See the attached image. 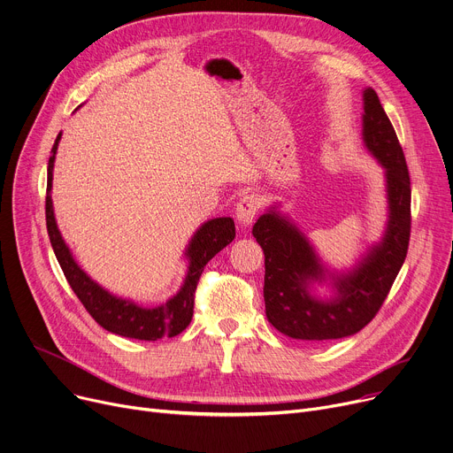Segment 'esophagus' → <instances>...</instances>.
Here are the masks:
<instances>
[{
	"label": "esophagus",
	"instance_id": "esophagus-1",
	"mask_svg": "<svg viewBox=\"0 0 453 453\" xmlns=\"http://www.w3.org/2000/svg\"><path fill=\"white\" fill-rule=\"evenodd\" d=\"M260 202L257 195H243L236 203V220L242 227H250L257 217Z\"/></svg>",
	"mask_w": 453,
	"mask_h": 453
}]
</instances>
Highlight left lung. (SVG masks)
Returning <instances> with one entry per match:
<instances>
[{"mask_svg": "<svg viewBox=\"0 0 453 453\" xmlns=\"http://www.w3.org/2000/svg\"><path fill=\"white\" fill-rule=\"evenodd\" d=\"M363 142L385 170L388 220L380 242L349 271L328 269L300 227L278 211L260 215L253 236L265 255L264 300L269 323L293 340L325 342L359 333L383 305L406 258L410 240V175L378 94L363 90ZM314 282H328L334 295L314 296Z\"/></svg>", "mask_w": 453, "mask_h": 453, "instance_id": "left-lung-1", "label": "left lung"}]
</instances>
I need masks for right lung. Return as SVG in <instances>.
<instances>
[{"label":"right lung","mask_w":453,"mask_h":453,"mask_svg":"<svg viewBox=\"0 0 453 453\" xmlns=\"http://www.w3.org/2000/svg\"><path fill=\"white\" fill-rule=\"evenodd\" d=\"M61 141V134L58 135L52 155L49 158V177H47V229L50 236L52 250L56 258L81 303L90 312V316L108 333L142 340V342H157L160 338H173L180 334L189 325L193 318V302L198 278L217 253H220L227 243L234 238V222L229 217L211 219L203 222L195 234L191 236L184 257L188 258V273L184 283L175 296H172L166 303L157 307H142L132 300L119 298L106 291L97 281H94L83 269H81L72 257V251L61 236L54 217L52 205V179H54V160L58 153V146Z\"/></svg>","instance_id":"obj_1"}]
</instances>
